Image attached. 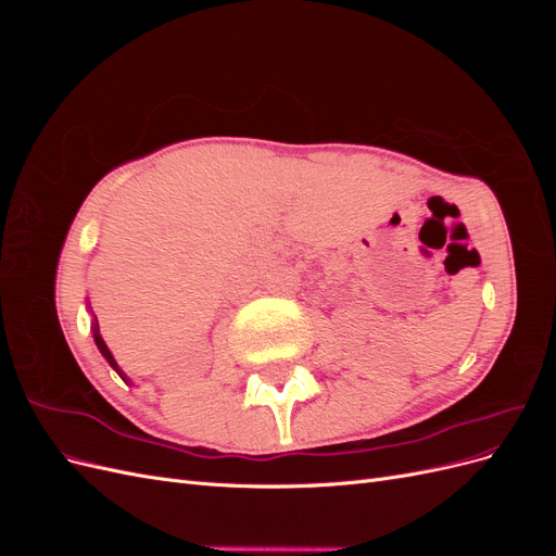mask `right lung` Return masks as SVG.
<instances>
[{
    "label": "right lung",
    "mask_w": 556,
    "mask_h": 556,
    "mask_svg": "<svg viewBox=\"0 0 556 556\" xmlns=\"http://www.w3.org/2000/svg\"><path fill=\"white\" fill-rule=\"evenodd\" d=\"M88 311H90V304H88ZM92 336H94V345L99 348V352H102V357L109 362V366L113 368V371L121 376L125 382H129V378L123 374V368L117 366V362H115V357H113V352L109 350V345L104 343V339H102V333H99V323H97V317L92 315Z\"/></svg>",
    "instance_id": "add662e5"
}]
</instances>
